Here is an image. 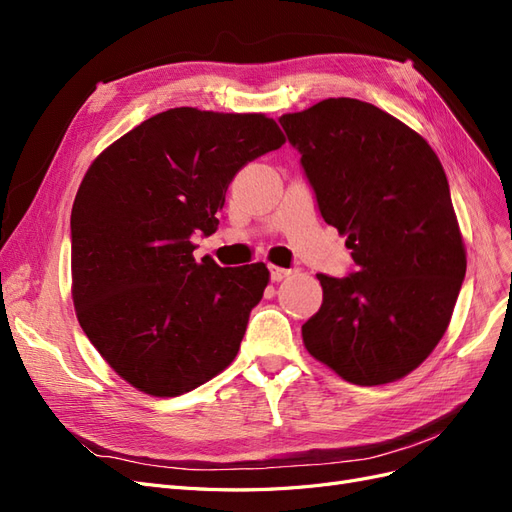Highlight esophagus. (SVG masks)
Wrapping results in <instances>:
<instances>
[{
	"mask_svg": "<svg viewBox=\"0 0 512 512\" xmlns=\"http://www.w3.org/2000/svg\"><path fill=\"white\" fill-rule=\"evenodd\" d=\"M269 271H271V280H273V282H282V280H286V277L292 273L290 269H282V267H271Z\"/></svg>",
	"mask_w": 512,
	"mask_h": 512,
	"instance_id": "esophagus-1",
	"label": "esophagus"
}]
</instances>
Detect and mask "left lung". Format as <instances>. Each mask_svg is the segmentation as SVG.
Returning a JSON list of instances; mask_svg holds the SVG:
<instances>
[{
	"instance_id": "left-lung-1",
	"label": "left lung",
	"mask_w": 512,
	"mask_h": 512,
	"mask_svg": "<svg viewBox=\"0 0 512 512\" xmlns=\"http://www.w3.org/2000/svg\"><path fill=\"white\" fill-rule=\"evenodd\" d=\"M280 123L354 260L346 277L318 273L322 305L301 327L305 348L352 384L404 378L438 346L466 277L444 168L369 102L329 98Z\"/></svg>"
}]
</instances>
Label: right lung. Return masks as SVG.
Wrapping results in <instances>:
<instances>
[{"mask_svg":"<svg viewBox=\"0 0 512 512\" xmlns=\"http://www.w3.org/2000/svg\"><path fill=\"white\" fill-rule=\"evenodd\" d=\"M265 115L179 106L104 149L74 198L72 299L89 342L138 391L177 397L235 359L269 282L262 262H196L239 170L280 149Z\"/></svg>","mask_w":512,"mask_h":512,"instance_id":"add662e5","label":"right lung"}]
</instances>
